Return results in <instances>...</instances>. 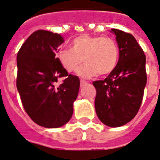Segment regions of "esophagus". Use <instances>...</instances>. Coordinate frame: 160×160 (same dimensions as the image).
Wrapping results in <instances>:
<instances>
[{"label":"esophagus","instance_id":"34e87169","mask_svg":"<svg viewBox=\"0 0 160 160\" xmlns=\"http://www.w3.org/2000/svg\"><path fill=\"white\" fill-rule=\"evenodd\" d=\"M80 82H81V85H84V84H87L88 83V82H86V81H84V80H80Z\"/></svg>","mask_w":160,"mask_h":160}]
</instances>
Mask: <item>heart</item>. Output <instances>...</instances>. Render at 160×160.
Listing matches in <instances>:
<instances>
[{
    "mask_svg": "<svg viewBox=\"0 0 160 160\" xmlns=\"http://www.w3.org/2000/svg\"><path fill=\"white\" fill-rule=\"evenodd\" d=\"M119 47L114 38L102 36L81 35L71 42V49L64 48L58 52V60L68 72L78 71L82 78H90L99 73L110 74L119 62Z\"/></svg>",
    "mask_w": 160,
    "mask_h": 160,
    "instance_id": "obj_1",
    "label": "heart"
}]
</instances>
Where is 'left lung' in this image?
Segmentation results:
<instances>
[{
	"label": "left lung",
	"mask_w": 160,
	"mask_h": 160,
	"mask_svg": "<svg viewBox=\"0 0 160 160\" xmlns=\"http://www.w3.org/2000/svg\"><path fill=\"white\" fill-rule=\"evenodd\" d=\"M119 47V62L104 80L95 81V108L104 125L117 128L132 121L140 109L147 84L146 56L135 38L111 29Z\"/></svg>",
	"instance_id": "1"
}]
</instances>
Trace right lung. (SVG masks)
Returning a JSON list of instances; mask_svg holds the SVG:
<instances>
[{
    "mask_svg": "<svg viewBox=\"0 0 160 160\" xmlns=\"http://www.w3.org/2000/svg\"><path fill=\"white\" fill-rule=\"evenodd\" d=\"M64 42L58 33L38 30L17 54L16 86L23 107L36 124L46 128H60L71 120L80 87L79 78L68 74L55 54ZM59 77L64 82L56 87Z\"/></svg>",
    "mask_w": 160,
    "mask_h": 160,
    "instance_id": "add662e5",
    "label": "right lung"
}]
</instances>
